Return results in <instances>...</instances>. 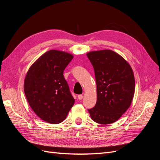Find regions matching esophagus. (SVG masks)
Returning a JSON list of instances; mask_svg holds the SVG:
<instances>
[{"instance_id": "obj_1", "label": "esophagus", "mask_w": 160, "mask_h": 160, "mask_svg": "<svg viewBox=\"0 0 160 160\" xmlns=\"http://www.w3.org/2000/svg\"><path fill=\"white\" fill-rule=\"evenodd\" d=\"M77 98H78V99H79V100H81L83 98V96L82 95H79L78 96H77Z\"/></svg>"}]
</instances>
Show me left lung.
Listing matches in <instances>:
<instances>
[{
    "mask_svg": "<svg viewBox=\"0 0 160 160\" xmlns=\"http://www.w3.org/2000/svg\"><path fill=\"white\" fill-rule=\"evenodd\" d=\"M93 67L97 84V102L89 109L91 119L99 124L118 120L132 103L135 78L132 67L123 58L111 50L87 54Z\"/></svg>",
    "mask_w": 160,
    "mask_h": 160,
    "instance_id": "8db88e82",
    "label": "left lung"
}]
</instances>
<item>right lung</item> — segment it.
<instances>
[{
    "mask_svg": "<svg viewBox=\"0 0 160 160\" xmlns=\"http://www.w3.org/2000/svg\"><path fill=\"white\" fill-rule=\"evenodd\" d=\"M72 58L69 53L51 50L38 58L27 72L24 83L27 99L34 112L46 122H62L74 105L63 76Z\"/></svg>",
    "mask_w": 160,
    "mask_h": 160,
    "instance_id": "obj_1",
    "label": "right lung"
}]
</instances>
